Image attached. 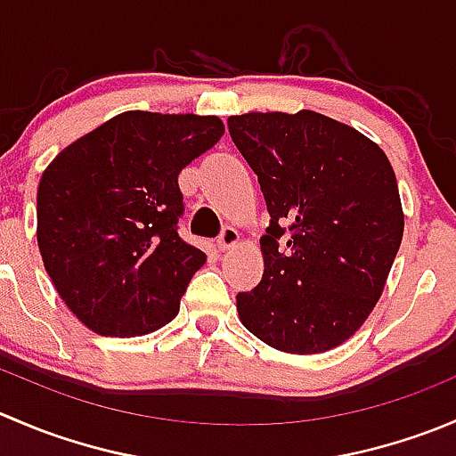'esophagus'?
Returning <instances> with one entry per match:
<instances>
[{
  "instance_id": "34e87169",
  "label": "esophagus",
  "mask_w": 456,
  "mask_h": 456,
  "mask_svg": "<svg viewBox=\"0 0 456 456\" xmlns=\"http://www.w3.org/2000/svg\"><path fill=\"white\" fill-rule=\"evenodd\" d=\"M238 240H240V233H238L233 227H224L223 233H220V238H218V249L220 251L232 249V247L238 245Z\"/></svg>"
}]
</instances>
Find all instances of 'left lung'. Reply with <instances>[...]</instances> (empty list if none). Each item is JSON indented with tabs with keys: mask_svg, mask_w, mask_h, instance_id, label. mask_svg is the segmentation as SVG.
Instances as JSON below:
<instances>
[{
	"mask_svg": "<svg viewBox=\"0 0 456 456\" xmlns=\"http://www.w3.org/2000/svg\"><path fill=\"white\" fill-rule=\"evenodd\" d=\"M227 126L271 214L260 284L236 296L240 322L282 353L330 351L372 314L402 245L393 165L369 136L314 110Z\"/></svg>",
	"mask_w": 456,
	"mask_h": 456,
	"instance_id": "obj_1",
	"label": "left lung"
}]
</instances>
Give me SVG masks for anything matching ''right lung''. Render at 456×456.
Returning a JSON list of instances; mask_svg holds the SVG:
<instances>
[{"label":"right lung","instance_id":"add662e5","mask_svg":"<svg viewBox=\"0 0 456 456\" xmlns=\"http://www.w3.org/2000/svg\"><path fill=\"white\" fill-rule=\"evenodd\" d=\"M223 134L218 117L130 110L70 142L44 169L39 254L81 324L139 338L178 315L207 260L176 232L178 174Z\"/></svg>","mask_w":456,"mask_h":456}]
</instances>
